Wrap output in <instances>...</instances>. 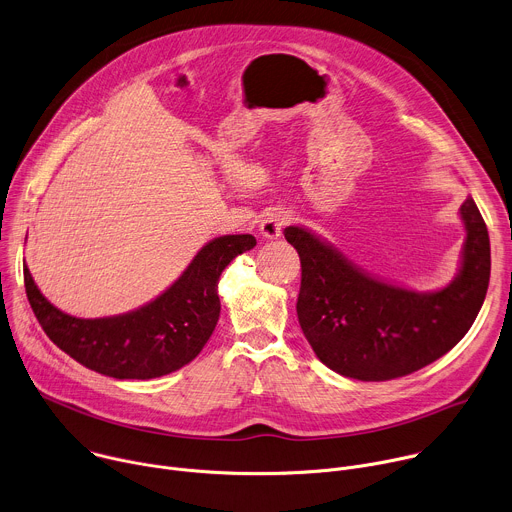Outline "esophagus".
<instances>
[{"label":"esophagus","instance_id":"esophagus-1","mask_svg":"<svg viewBox=\"0 0 512 512\" xmlns=\"http://www.w3.org/2000/svg\"><path fill=\"white\" fill-rule=\"evenodd\" d=\"M287 223H289V212L283 208H273V210L265 212L263 221L259 225V231L265 239H277V237H281Z\"/></svg>","mask_w":512,"mask_h":512}]
</instances>
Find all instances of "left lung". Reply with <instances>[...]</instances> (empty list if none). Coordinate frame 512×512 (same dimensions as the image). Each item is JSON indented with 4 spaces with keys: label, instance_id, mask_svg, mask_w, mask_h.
Returning a JSON list of instances; mask_svg holds the SVG:
<instances>
[{
    "label": "left lung",
    "instance_id": "1",
    "mask_svg": "<svg viewBox=\"0 0 512 512\" xmlns=\"http://www.w3.org/2000/svg\"><path fill=\"white\" fill-rule=\"evenodd\" d=\"M460 269L442 289L415 291L377 279L304 227L285 239L302 261L298 320L328 369L358 381L415 373L452 350L474 324L490 279V239L468 196Z\"/></svg>",
    "mask_w": 512,
    "mask_h": 512
}]
</instances>
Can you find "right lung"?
<instances>
[{
	"label": "right lung",
	"mask_w": 512,
	"mask_h": 512,
	"mask_svg": "<svg viewBox=\"0 0 512 512\" xmlns=\"http://www.w3.org/2000/svg\"><path fill=\"white\" fill-rule=\"evenodd\" d=\"M253 235L208 241L184 273L145 306L109 318H77L52 306L24 263L28 302L46 336L83 367L113 379H156L194 360L221 316L218 277Z\"/></svg>",
	"instance_id": "right-lung-1"
}]
</instances>
